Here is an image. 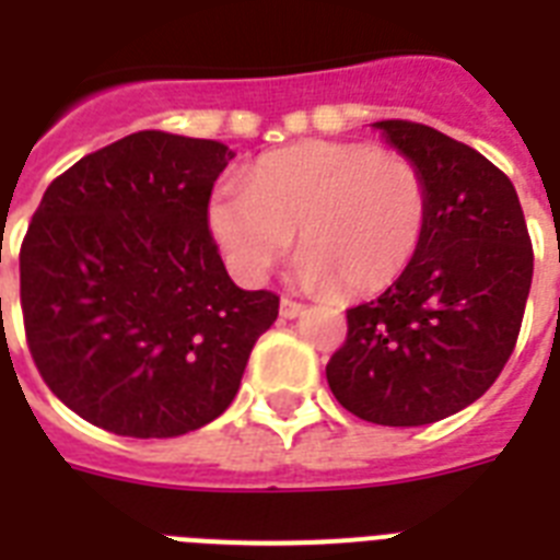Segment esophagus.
Returning <instances> with one entry per match:
<instances>
[{
    "label": "esophagus",
    "instance_id": "34e87169",
    "mask_svg": "<svg viewBox=\"0 0 560 560\" xmlns=\"http://www.w3.org/2000/svg\"><path fill=\"white\" fill-rule=\"evenodd\" d=\"M298 314H303V306H300L298 300H289V298L280 300V317H285V320H294Z\"/></svg>",
    "mask_w": 560,
    "mask_h": 560
}]
</instances>
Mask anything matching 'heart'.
Here are the masks:
<instances>
[{"instance_id": "1", "label": "heart", "mask_w": 560, "mask_h": 560, "mask_svg": "<svg viewBox=\"0 0 560 560\" xmlns=\"http://www.w3.org/2000/svg\"><path fill=\"white\" fill-rule=\"evenodd\" d=\"M418 165L369 142L306 140L262 154L246 183L217 186L208 225L231 271L260 283L298 231V280L366 298L404 275L427 229Z\"/></svg>"}]
</instances>
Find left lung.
<instances>
[{"label":"left lung","instance_id":"obj_1","mask_svg":"<svg viewBox=\"0 0 560 560\" xmlns=\"http://www.w3.org/2000/svg\"><path fill=\"white\" fill-rule=\"evenodd\" d=\"M423 174L429 214L406 271L346 312L326 381L381 427L450 418L506 366L533 285V243L510 177L475 148L409 119L374 122Z\"/></svg>","mask_w":560,"mask_h":560}]
</instances>
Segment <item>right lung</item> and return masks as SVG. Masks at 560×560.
<instances>
[{
  "label": "right lung",
  "mask_w": 560,
  "mask_h": 560,
  "mask_svg": "<svg viewBox=\"0 0 560 560\" xmlns=\"http://www.w3.org/2000/svg\"><path fill=\"white\" fill-rule=\"evenodd\" d=\"M234 151L137 131L42 197L20 252L25 337L68 409L125 438H177L225 412L277 320L275 291L231 283L208 200Z\"/></svg>",
  "instance_id": "add662e5"
}]
</instances>
